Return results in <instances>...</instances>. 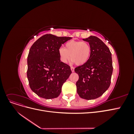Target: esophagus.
<instances>
[{"label": "esophagus", "instance_id": "1", "mask_svg": "<svg viewBox=\"0 0 134 134\" xmlns=\"http://www.w3.org/2000/svg\"><path fill=\"white\" fill-rule=\"evenodd\" d=\"M71 70L72 72H74V68L72 67V66H71Z\"/></svg>", "mask_w": 134, "mask_h": 134}]
</instances>
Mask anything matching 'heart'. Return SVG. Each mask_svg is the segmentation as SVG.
Segmentation results:
<instances>
[{"label": "heart", "instance_id": "1", "mask_svg": "<svg viewBox=\"0 0 134 134\" xmlns=\"http://www.w3.org/2000/svg\"><path fill=\"white\" fill-rule=\"evenodd\" d=\"M58 51L60 60L63 63H66L70 56L72 62L77 65H82L90 59L92 47L87 42L71 40L66 43L64 48L60 47Z\"/></svg>", "mask_w": 134, "mask_h": 134}]
</instances>
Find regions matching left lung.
Returning a JSON list of instances; mask_svg holds the SVG:
<instances>
[{
    "instance_id": "obj_1",
    "label": "left lung",
    "mask_w": 134,
    "mask_h": 134,
    "mask_svg": "<svg viewBox=\"0 0 134 134\" xmlns=\"http://www.w3.org/2000/svg\"><path fill=\"white\" fill-rule=\"evenodd\" d=\"M83 40L90 44L92 53L86 64L75 68L79 75L76 91L80 98L94 99L102 96L111 84L113 71L111 52L106 44L96 36Z\"/></svg>"
}]
</instances>
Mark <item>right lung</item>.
Masks as SVG:
<instances>
[{
    "label": "right lung",
    "mask_w": 134,
    "mask_h": 134,
    "mask_svg": "<svg viewBox=\"0 0 134 134\" xmlns=\"http://www.w3.org/2000/svg\"><path fill=\"white\" fill-rule=\"evenodd\" d=\"M69 37L44 35L34 42L27 57V78L31 90L47 99L58 97L71 73L70 66L60 61L59 49Z\"/></svg>",
    "instance_id": "obj_1"
}]
</instances>
